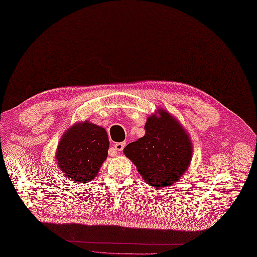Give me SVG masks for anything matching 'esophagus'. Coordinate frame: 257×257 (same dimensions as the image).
<instances>
[{"label":"esophagus","mask_w":257,"mask_h":257,"mask_svg":"<svg viewBox=\"0 0 257 257\" xmlns=\"http://www.w3.org/2000/svg\"><path fill=\"white\" fill-rule=\"evenodd\" d=\"M124 145H125L124 143H116V144H115V150H116V151H118V152L120 153V152L123 151Z\"/></svg>","instance_id":"obj_1"}]
</instances>
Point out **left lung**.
Segmentation results:
<instances>
[{
  "label": "left lung",
  "mask_w": 257,
  "mask_h": 257,
  "mask_svg": "<svg viewBox=\"0 0 257 257\" xmlns=\"http://www.w3.org/2000/svg\"><path fill=\"white\" fill-rule=\"evenodd\" d=\"M145 135L123 149L145 183L153 187L173 185L189 168L193 146L181 122L157 108L145 123Z\"/></svg>",
  "instance_id": "1"
}]
</instances>
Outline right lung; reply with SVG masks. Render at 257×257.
Listing matches in <instances>:
<instances>
[{
	"mask_svg": "<svg viewBox=\"0 0 257 257\" xmlns=\"http://www.w3.org/2000/svg\"><path fill=\"white\" fill-rule=\"evenodd\" d=\"M108 146L105 128L84 120L63 134L55 159L66 178L75 183H87L98 175L107 158Z\"/></svg>",
	"mask_w": 257,
	"mask_h": 257,
	"instance_id": "right-lung-1",
	"label": "right lung"
}]
</instances>
